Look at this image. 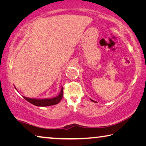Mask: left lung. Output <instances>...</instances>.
Here are the masks:
<instances>
[{
	"instance_id": "obj_1",
	"label": "left lung",
	"mask_w": 146,
	"mask_h": 146,
	"mask_svg": "<svg viewBox=\"0 0 146 146\" xmlns=\"http://www.w3.org/2000/svg\"><path fill=\"white\" fill-rule=\"evenodd\" d=\"M91 101H92V102H95V101H94V100H91V99H90Z\"/></svg>"
}]
</instances>
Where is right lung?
Returning a JSON list of instances; mask_svg holds the SVG:
<instances>
[{
    "mask_svg": "<svg viewBox=\"0 0 146 146\" xmlns=\"http://www.w3.org/2000/svg\"><path fill=\"white\" fill-rule=\"evenodd\" d=\"M63 97V88H62L60 93L59 95L55 98H44V99H36V98H29L25 97L23 98L29 103L32 104L36 106H40V107H44V106H49L55 105L58 102H60Z\"/></svg>",
    "mask_w": 146,
    "mask_h": 146,
    "instance_id": "1",
    "label": "right lung"
}]
</instances>
